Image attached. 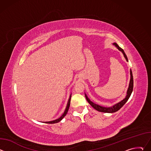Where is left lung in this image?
I'll return each instance as SVG.
<instances>
[{
    "label": "left lung",
    "mask_w": 151,
    "mask_h": 151,
    "mask_svg": "<svg viewBox=\"0 0 151 151\" xmlns=\"http://www.w3.org/2000/svg\"><path fill=\"white\" fill-rule=\"evenodd\" d=\"M114 45L119 50L121 51L123 54H124V57L125 58L126 60L128 61V58H127V57L126 55V54H125L124 50L118 46V45L116 44V43H114ZM130 75H131V78H130V84H129V87H128V91H127V96L125 97V98L122 100V101H121L120 102H119L118 103L115 104L114 106H112V107H103V106H99L98 104H96L94 103H93L92 101H91L90 100V99L87 97V95H85V97H86V99H87V101L90 104V105L93 107L94 109H95L96 110L99 111V112H104V113H114V112H115L118 111H119L121 107L125 104V103L127 101V100H128V99L130 98L132 93V91H133V73H132V70H130Z\"/></svg>",
    "instance_id": "1"
}]
</instances>
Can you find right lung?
I'll list each match as a JSON object with an SVG mask.
<instances>
[{
	"label": "right lung",
	"instance_id": "add662e5",
	"mask_svg": "<svg viewBox=\"0 0 151 151\" xmlns=\"http://www.w3.org/2000/svg\"><path fill=\"white\" fill-rule=\"evenodd\" d=\"M70 99H71V96H70V98L69 99V101H68V105H67V107L66 108V110L65 111H64V114L61 115V116L60 118H59L58 119H55L54 121H49V122H45V123H47V124H55V123H57L58 122H60L64 116H65L68 112V110L69 109V106H70Z\"/></svg>",
	"mask_w": 151,
	"mask_h": 151
}]
</instances>
